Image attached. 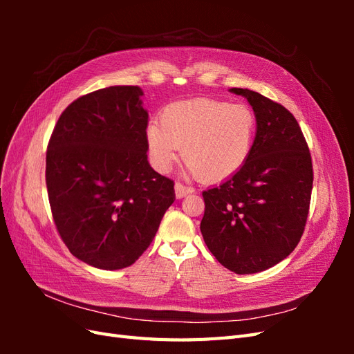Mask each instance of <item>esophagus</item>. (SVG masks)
Returning <instances> with one entry per match:
<instances>
[{"label": "esophagus", "instance_id": "obj_1", "mask_svg": "<svg viewBox=\"0 0 354 354\" xmlns=\"http://www.w3.org/2000/svg\"><path fill=\"white\" fill-rule=\"evenodd\" d=\"M174 190H176V196H177V199L185 198V196H187L189 194H192V192H194V189H192V187H187V186L181 185V183H176V185H174Z\"/></svg>", "mask_w": 354, "mask_h": 354}]
</instances>
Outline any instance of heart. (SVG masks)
I'll return each instance as SVG.
<instances>
[{"label":"heart","mask_w":354,"mask_h":354,"mask_svg":"<svg viewBox=\"0 0 354 354\" xmlns=\"http://www.w3.org/2000/svg\"><path fill=\"white\" fill-rule=\"evenodd\" d=\"M257 118L248 104L196 99L167 106L160 124L149 122L146 146L151 164L167 173L178 149L194 176L211 183L233 176L248 160Z\"/></svg>","instance_id":"b5f03b06"}]
</instances>
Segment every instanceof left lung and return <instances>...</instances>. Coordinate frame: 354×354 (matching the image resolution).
Segmentation results:
<instances>
[{"label":"left lung","instance_id":"1","mask_svg":"<svg viewBox=\"0 0 354 354\" xmlns=\"http://www.w3.org/2000/svg\"><path fill=\"white\" fill-rule=\"evenodd\" d=\"M252 106L257 133L243 167L202 192L201 232L220 264L238 274L270 269L298 245L310 207L313 167L294 115L248 88H232Z\"/></svg>","mask_w":354,"mask_h":354}]
</instances>
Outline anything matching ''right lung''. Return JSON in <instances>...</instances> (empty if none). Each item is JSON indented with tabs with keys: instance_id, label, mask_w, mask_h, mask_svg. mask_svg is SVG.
I'll return each instance as SVG.
<instances>
[{
	"instance_id": "1",
	"label": "right lung",
	"mask_w": 354,
	"mask_h": 354,
	"mask_svg": "<svg viewBox=\"0 0 354 354\" xmlns=\"http://www.w3.org/2000/svg\"><path fill=\"white\" fill-rule=\"evenodd\" d=\"M143 91L115 85L63 111L47 147L46 183L57 232L78 260L131 266L176 199L174 181L149 165Z\"/></svg>"
}]
</instances>
